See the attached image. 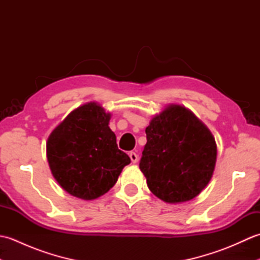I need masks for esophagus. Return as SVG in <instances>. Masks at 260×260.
<instances>
[{"label":"esophagus","mask_w":260,"mask_h":260,"mask_svg":"<svg viewBox=\"0 0 260 260\" xmlns=\"http://www.w3.org/2000/svg\"><path fill=\"white\" fill-rule=\"evenodd\" d=\"M129 157H131V161L133 163H136L137 159H139V156H137V154L135 152H131L129 153Z\"/></svg>","instance_id":"34e87169"}]
</instances>
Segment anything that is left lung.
I'll list each match as a JSON object with an SVG mask.
<instances>
[{
	"label": "left lung",
	"instance_id": "1",
	"mask_svg": "<svg viewBox=\"0 0 260 260\" xmlns=\"http://www.w3.org/2000/svg\"><path fill=\"white\" fill-rule=\"evenodd\" d=\"M140 169L148 189L169 203L196 198L211 180L217 145L189 109L172 105L146 127Z\"/></svg>",
	"mask_w": 260,
	"mask_h": 260
}]
</instances>
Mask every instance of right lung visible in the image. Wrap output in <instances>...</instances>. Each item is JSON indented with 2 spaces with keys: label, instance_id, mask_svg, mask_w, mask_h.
<instances>
[{
  "label": "right lung",
  "instance_id": "right-lung-1",
  "mask_svg": "<svg viewBox=\"0 0 260 260\" xmlns=\"http://www.w3.org/2000/svg\"><path fill=\"white\" fill-rule=\"evenodd\" d=\"M110 114L96 103L71 112L47 142V157L54 179L70 194L92 200L117 182L131 163L109 128Z\"/></svg>",
  "mask_w": 260,
  "mask_h": 260
}]
</instances>
